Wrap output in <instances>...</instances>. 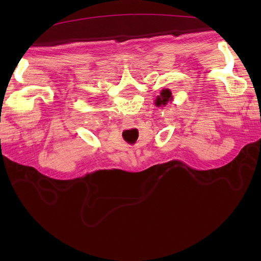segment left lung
<instances>
[{"mask_svg": "<svg viewBox=\"0 0 261 261\" xmlns=\"http://www.w3.org/2000/svg\"><path fill=\"white\" fill-rule=\"evenodd\" d=\"M171 99H173L171 92L167 90V88H165V90H163L162 93H160V95L157 96L154 104H156V107H162V105H166L168 102H170Z\"/></svg>", "mask_w": 261, "mask_h": 261, "instance_id": "left-lung-1", "label": "left lung"}]
</instances>
